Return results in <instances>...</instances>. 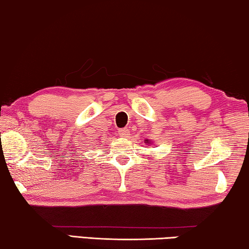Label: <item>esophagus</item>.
I'll list each match as a JSON object with an SVG mask.
<instances>
[{
	"label": "esophagus",
	"instance_id": "obj_1",
	"mask_svg": "<svg viewBox=\"0 0 249 249\" xmlns=\"http://www.w3.org/2000/svg\"><path fill=\"white\" fill-rule=\"evenodd\" d=\"M118 133H120L121 136L128 137V135H129V129H128V128H122V129H120V131H118Z\"/></svg>",
	"mask_w": 249,
	"mask_h": 249
}]
</instances>
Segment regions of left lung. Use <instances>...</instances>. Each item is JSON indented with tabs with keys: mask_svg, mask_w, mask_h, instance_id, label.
<instances>
[{
	"mask_svg": "<svg viewBox=\"0 0 249 249\" xmlns=\"http://www.w3.org/2000/svg\"><path fill=\"white\" fill-rule=\"evenodd\" d=\"M145 143H148V140H146V142Z\"/></svg>",
	"mask_w": 249,
	"mask_h": 249,
	"instance_id": "obj_1",
	"label": "left lung"
}]
</instances>
